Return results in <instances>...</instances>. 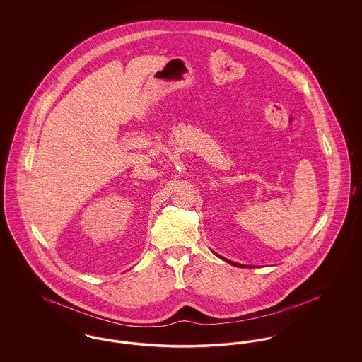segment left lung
Listing matches in <instances>:
<instances>
[{
	"label": "left lung",
	"instance_id": "obj_1",
	"mask_svg": "<svg viewBox=\"0 0 362 362\" xmlns=\"http://www.w3.org/2000/svg\"><path fill=\"white\" fill-rule=\"evenodd\" d=\"M216 255H217V254H216ZM217 257H218V255H217ZM220 258H221V257H220ZM221 259H224L225 262H228V263H230V264H233V266H240V267H247V266H244V264H239V263H235V262H232V260H228V259L225 258Z\"/></svg>",
	"mask_w": 362,
	"mask_h": 362
}]
</instances>
